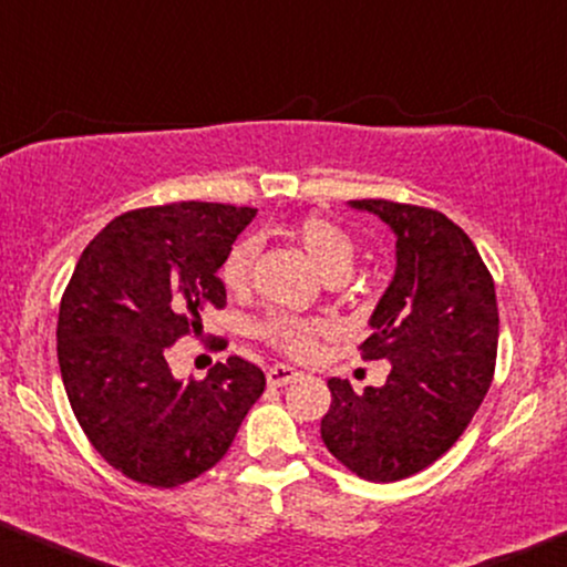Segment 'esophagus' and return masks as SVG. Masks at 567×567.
Masks as SVG:
<instances>
[{"instance_id": "34e87169", "label": "esophagus", "mask_w": 567, "mask_h": 567, "mask_svg": "<svg viewBox=\"0 0 567 567\" xmlns=\"http://www.w3.org/2000/svg\"><path fill=\"white\" fill-rule=\"evenodd\" d=\"M302 370L291 368V365H272L268 370V383L270 386H289V383H295L302 379Z\"/></svg>"}]
</instances>
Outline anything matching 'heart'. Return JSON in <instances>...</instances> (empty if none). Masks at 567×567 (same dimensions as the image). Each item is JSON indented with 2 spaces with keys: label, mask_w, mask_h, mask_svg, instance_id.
I'll return each instance as SVG.
<instances>
[{
  "label": "heart",
  "mask_w": 567,
  "mask_h": 567,
  "mask_svg": "<svg viewBox=\"0 0 567 567\" xmlns=\"http://www.w3.org/2000/svg\"><path fill=\"white\" fill-rule=\"evenodd\" d=\"M295 239L299 247L307 251L316 268L323 272L326 281H341L349 270H352L354 257H358V244L347 234L339 223L323 218V215H307L295 226ZM251 257H255V247L251 241H241L230 249V255L223 262V284L228 289H244L249 281ZM265 337L272 344L281 347L284 352L297 354V358H307L316 352L318 337L323 333V326L318 320L305 318H289L276 316L265 323Z\"/></svg>",
  "instance_id": "b5f03b06"
}]
</instances>
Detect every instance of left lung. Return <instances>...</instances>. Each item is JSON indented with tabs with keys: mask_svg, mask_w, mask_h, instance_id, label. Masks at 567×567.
<instances>
[{
	"mask_svg": "<svg viewBox=\"0 0 567 567\" xmlns=\"http://www.w3.org/2000/svg\"><path fill=\"white\" fill-rule=\"evenodd\" d=\"M396 239V268L370 316L362 358L389 360L383 386L331 379L320 421L328 452L365 481L391 484L436 463L492 386L499 312L492 272L460 226L415 205L354 199Z\"/></svg>",
	"mask_w": 567,
	"mask_h": 567,
	"instance_id": "left-lung-1",
	"label": "left lung"
}]
</instances>
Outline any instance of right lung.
Returning <instances> with one entry per match:
<instances>
[{"mask_svg":"<svg viewBox=\"0 0 567 567\" xmlns=\"http://www.w3.org/2000/svg\"><path fill=\"white\" fill-rule=\"evenodd\" d=\"M255 207L178 202L125 213L83 249L60 302L58 360L70 408L94 450L138 484L173 488L228 452L262 370L218 362L178 381L167 347L226 305L218 278Z\"/></svg>","mask_w":567,"mask_h":567,"instance_id":"1","label":"right lung"}]
</instances>
